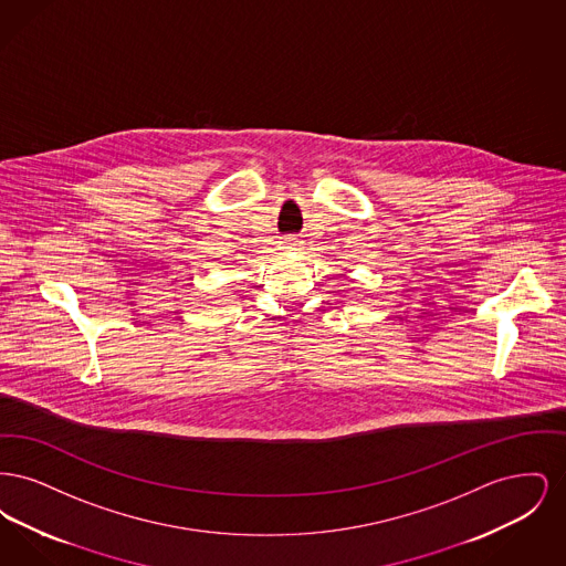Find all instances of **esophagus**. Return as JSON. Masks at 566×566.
<instances>
[{
  "label": "esophagus",
  "instance_id": "esophagus-1",
  "mask_svg": "<svg viewBox=\"0 0 566 566\" xmlns=\"http://www.w3.org/2000/svg\"><path fill=\"white\" fill-rule=\"evenodd\" d=\"M286 248H289V250H296L298 243H296V240H286Z\"/></svg>",
  "mask_w": 566,
  "mask_h": 566
}]
</instances>
